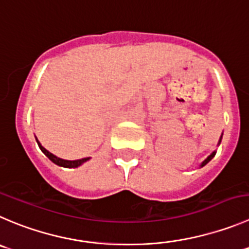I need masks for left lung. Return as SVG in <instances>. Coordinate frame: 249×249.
I'll return each mask as SVG.
<instances>
[{
  "label": "left lung",
  "instance_id": "left-lung-1",
  "mask_svg": "<svg viewBox=\"0 0 249 249\" xmlns=\"http://www.w3.org/2000/svg\"><path fill=\"white\" fill-rule=\"evenodd\" d=\"M220 142H221V138H220L219 143H220ZM215 154H216V151H214V153H213V154H212V155H209V156H208V158H207V159H205L204 161H203L202 166H204V165H207V164H208V162H209V161H210V160H212V159H213V158H214V156H215Z\"/></svg>",
  "mask_w": 249,
  "mask_h": 249
}]
</instances>
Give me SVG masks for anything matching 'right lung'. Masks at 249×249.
Masks as SVG:
<instances>
[{
  "mask_svg": "<svg viewBox=\"0 0 249 249\" xmlns=\"http://www.w3.org/2000/svg\"><path fill=\"white\" fill-rule=\"evenodd\" d=\"M36 142H37V139H36ZM37 145H39V148L41 149L42 153H44L45 155H46L47 158H49L52 162H55V164L58 165V166L70 167V169H71V167H78V166H80V165H82L83 162H85V161H88V160H89V158L79 159V160H73V161H71V160H63V159L57 158V156H55V155H53V154L50 153L49 150H46V149H45L44 146H42L41 144L39 143V142H37Z\"/></svg>",
  "mask_w": 249,
  "mask_h": 249,
  "instance_id": "add662e5",
  "label": "right lung"
}]
</instances>
